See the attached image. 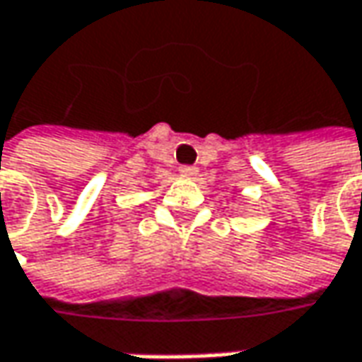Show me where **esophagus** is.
<instances>
[{
	"instance_id": "esophagus-1",
	"label": "esophagus",
	"mask_w": 362,
	"mask_h": 362,
	"mask_svg": "<svg viewBox=\"0 0 362 362\" xmlns=\"http://www.w3.org/2000/svg\"><path fill=\"white\" fill-rule=\"evenodd\" d=\"M181 175L187 177V179H193L197 175V169L195 167H181Z\"/></svg>"
}]
</instances>
